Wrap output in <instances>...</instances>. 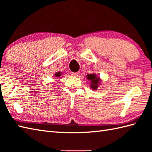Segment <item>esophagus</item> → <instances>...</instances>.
I'll return each mask as SVG.
<instances>
[{"label": "esophagus", "mask_w": 152, "mask_h": 152, "mask_svg": "<svg viewBox=\"0 0 152 152\" xmlns=\"http://www.w3.org/2000/svg\"><path fill=\"white\" fill-rule=\"evenodd\" d=\"M72 74L74 76H79L80 72H72Z\"/></svg>", "instance_id": "esophagus-1"}]
</instances>
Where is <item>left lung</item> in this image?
<instances>
[{"label":"left lung","mask_w":152,"mask_h":152,"mask_svg":"<svg viewBox=\"0 0 152 152\" xmlns=\"http://www.w3.org/2000/svg\"><path fill=\"white\" fill-rule=\"evenodd\" d=\"M87 79L89 80L91 82V88L93 90H96L98 88L99 84L101 83V79L99 77L96 76L95 74H91L87 75Z\"/></svg>","instance_id":"left-lung-1"}]
</instances>
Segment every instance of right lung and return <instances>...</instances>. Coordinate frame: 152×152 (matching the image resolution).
<instances>
[{"mask_svg": "<svg viewBox=\"0 0 152 152\" xmlns=\"http://www.w3.org/2000/svg\"><path fill=\"white\" fill-rule=\"evenodd\" d=\"M61 72H56V74H55V76H56V77H59L61 76Z\"/></svg>", "mask_w": 152, "mask_h": 152, "instance_id": "obj_1", "label": "right lung"}]
</instances>
